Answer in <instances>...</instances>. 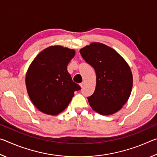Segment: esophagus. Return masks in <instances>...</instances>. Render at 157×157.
Here are the masks:
<instances>
[{"instance_id": "34e87169", "label": "esophagus", "mask_w": 157, "mask_h": 157, "mask_svg": "<svg viewBox=\"0 0 157 157\" xmlns=\"http://www.w3.org/2000/svg\"><path fill=\"white\" fill-rule=\"evenodd\" d=\"M84 84H85V82H82V83H80V84H79V85H80L81 88H83L84 86Z\"/></svg>"}]
</instances>
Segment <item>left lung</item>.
I'll return each mask as SVG.
<instances>
[{
	"label": "left lung",
	"mask_w": 157,
	"mask_h": 157,
	"mask_svg": "<svg viewBox=\"0 0 157 157\" xmlns=\"http://www.w3.org/2000/svg\"><path fill=\"white\" fill-rule=\"evenodd\" d=\"M94 68L96 86L88 97L91 107L102 115H111L125 104L131 94L133 76L127 62L112 48L94 42L79 50Z\"/></svg>",
	"instance_id": "1"
}]
</instances>
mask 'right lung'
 I'll use <instances>...</instances> for the list:
<instances>
[{"instance_id":"1","label":"right lung","mask_w":157,"mask_h":157,"mask_svg":"<svg viewBox=\"0 0 157 157\" xmlns=\"http://www.w3.org/2000/svg\"><path fill=\"white\" fill-rule=\"evenodd\" d=\"M75 55L73 49L52 46L41 51L28 69L25 85L32 102L46 114L62 112L80 86L73 81L68 63Z\"/></svg>"}]
</instances>
